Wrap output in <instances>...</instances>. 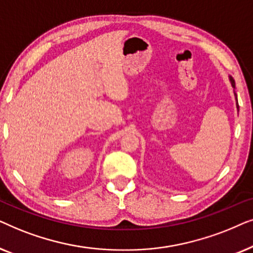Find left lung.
I'll return each instance as SVG.
<instances>
[{"instance_id":"left-lung-1","label":"left lung","mask_w":253,"mask_h":253,"mask_svg":"<svg viewBox=\"0 0 253 253\" xmlns=\"http://www.w3.org/2000/svg\"><path fill=\"white\" fill-rule=\"evenodd\" d=\"M229 81H230V83H231V86H233V87L235 88V81H234V78L231 77V76H229ZM234 94H235V99H236V105H237V109H238V101H237V95H236V93L234 92Z\"/></svg>"}]
</instances>
